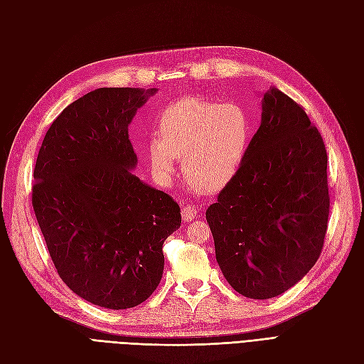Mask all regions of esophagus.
<instances>
[{
	"label": "esophagus",
	"instance_id": "obj_1",
	"mask_svg": "<svg viewBox=\"0 0 364 364\" xmlns=\"http://www.w3.org/2000/svg\"><path fill=\"white\" fill-rule=\"evenodd\" d=\"M197 215H198V210L194 206L186 205V206L182 208V218H183V221H186V223L188 221H193Z\"/></svg>",
	"mask_w": 364,
	"mask_h": 364
}]
</instances>
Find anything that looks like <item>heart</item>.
<instances>
[{
  "mask_svg": "<svg viewBox=\"0 0 364 364\" xmlns=\"http://www.w3.org/2000/svg\"><path fill=\"white\" fill-rule=\"evenodd\" d=\"M159 139L150 140L149 162L161 181H171L176 158L183 174L203 191H220L237 173L252 135L245 109L188 97L166 108L158 123Z\"/></svg>",
  "mask_w": 364,
  "mask_h": 364,
  "instance_id": "b5f03b06",
  "label": "heart"
}]
</instances>
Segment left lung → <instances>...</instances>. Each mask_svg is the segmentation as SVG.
<instances>
[{
  "mask_svg": "<svg viewBox=\"0 0 364 364\" xmlns=\"http://www.w3.org/2000/svg\"><path fill=\"white\" fill-rule=\"evenodd\" d=\"M328 214L322 136L301 107L269 89L237 173L206 210L225 280L253 299L291 289L319 259Z\"/></svg>",
  "mask_w": 364,
  "mask_h": 364,
  "instance_id": "obj_1",
  "label": "left lung"
}]
</instances>
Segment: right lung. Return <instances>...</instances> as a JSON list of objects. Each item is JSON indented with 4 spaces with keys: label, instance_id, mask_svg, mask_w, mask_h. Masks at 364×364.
Here are the masks:
<instances>
[{
    "label": "right lung",
    "instance_id": "1",
    "mask_svg": "<svg viewBox=\"0 0 364 364\" xmlns=\"http://www.w3.org/2000/svg\"><path fill=\"white\" fill-rule=\"evenodd\" d=\"M156 89L102 87L49 127L34 167L33 208L60 279L95 306L141 304L164 271L162 244L181 228L174 200L131 171L128 127Z\"/></svg>",
    "mask_w": 364,
    "mask_h": 364
}]
</instances>
